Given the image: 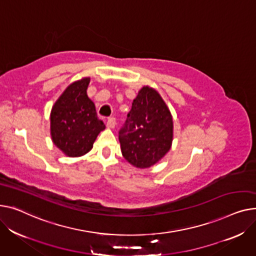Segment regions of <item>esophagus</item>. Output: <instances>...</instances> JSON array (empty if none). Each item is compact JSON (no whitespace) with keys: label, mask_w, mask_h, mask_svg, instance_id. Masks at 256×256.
Wrapping results in <instances>:
<instances>
[{"label":"esophagus","mask_w":256,"mask_h":256,"mask_svg":"<svg viewBox=\"0 0 256 256\" xmlns=\"http://www.w3.org/2000/svg\"><path fill=\"white\" fill-rule=\"evenodd\" d=\"M108 128H114L116 127V118L114 116H110L108 118Z\"/></svg>","instance_id":"1"}]
</instances>
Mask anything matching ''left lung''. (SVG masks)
Masks as SVG:
<instances>
[{
	"label": "left lung",
	"mask_w": 256,
	"mask_h": 256,
	"mask_svg": "<svg viewBox=\"0 0 256 256\" xmlns=\"http://www.w3.org/2000/svg\"><path fill=\"white\" fill-rule=\"evenodd\" d=\"M118 140L124 158L140 168L152 166L170 151L172 118L154 88L144 86L133 100Z\"/></svg>",
	"instance_id": "obj_1"
}]
</instances>
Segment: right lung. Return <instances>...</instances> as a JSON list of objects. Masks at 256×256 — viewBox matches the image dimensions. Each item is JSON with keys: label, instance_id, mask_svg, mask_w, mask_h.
I'll return each mask as SVG.
<instances>
[{"label": "right lung", "instance_id": "add662e5", "mask_svg": "<svg viewBox=\"0 0 256 256\" xmlns=\"http://www.w3.org/2000/svg\"><path fill=\"white\" fill-rule=\"evenodd\" d=\"M90 78L71 84L54 103L50 114L54 144L69 157L88 153L105 125L97 116L93 101L86 95Z\"/></svg>", "mask_w": 256, "mask_h": 256}]
</instances>
